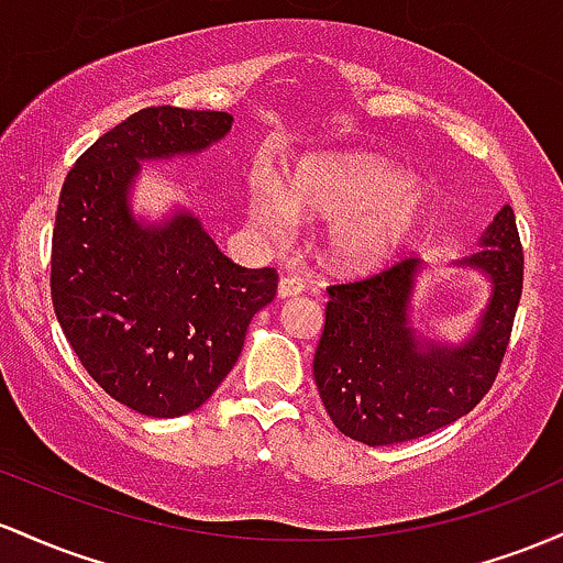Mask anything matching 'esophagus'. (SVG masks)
<instances>
[{"label": "esophagus", "mask_w": 563, "mask_h": 563, "mask_svg": "<svg viewBox=\"0 0 563 563\" xmlns=\"http://www.w3.org/2000/svg\"><path fill=\"white\" fill-rule=\"evenodd\" d=\"M306 289V282L298 279V276H284L279 282V298L287 300V298H298V295Z\"/></svg>", "instance_id": "34e87169"}]
</instances>
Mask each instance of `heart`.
<instances>
[{
    "label": "heart",
    "mask_w": 563,
    "mask_h": 563,
    "mask_svg": "<svg viewBox=\"0 0 563 563\" xmlns=\"http://www.w3.org/2000/svg\"><path fill=\"white\" fill-rule=\"evenodd\" d=\"M428 214V197L407 169L377 154H324L300 162L287 186L252 191L250 220L263 233H284L295 218L334 223L327 257L345 274H369L407 250Z\"/></svg>",
    "instance_id": "obj_1"
}]
</instances>
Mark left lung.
Masks as SVG:
<instances>
[{"label": "left lung", "instance_id": "obj_1", "mask_svg": "<svg viewBox=\"0 0 563 563\" xmlns=\"http://www.w3.org/2000/svg\"><path fill=\"white\" fill-rule=\"evenodd\" d=\"M457 268L489 282V300L463 343L428 340L412 324L420 257L327 289L313 377L340 433L369 446L401 444L468 415L495 383L523 287L516 214L505 205Z\"/></svg>", "mask_w": 563, "mask_h": 563}]
</instances>
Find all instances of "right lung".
Listing matches in <instances>:
<instances>
[{
    "label": "right lung",
    "mask_w": 563,
    "mask_h": 563,
    "mask_svg": "<svg viewBox=\"0 0 563 563\" xmlns=\"http://www.w3.org/2000/svg\"><path fill=\"white\" fill-rule=\"evenodd\" d=\"M231 124L225 111L143 109L100 135L63 183L55 316L92 380L148 418H180L210 399L252 316L276 298V271L233 263L194 212L143 223L130 205L143 162L201 154Z\"/></svg>",
    "instance_id": "1"
}]
</instances>
